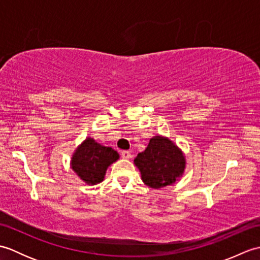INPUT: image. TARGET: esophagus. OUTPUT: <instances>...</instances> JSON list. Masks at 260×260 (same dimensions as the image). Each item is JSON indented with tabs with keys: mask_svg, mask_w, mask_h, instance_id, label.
Segmentation results:
<instances>
[{
	"mask_svg": "<svg viewBox=\"0 0 260 260\" xmlns=\"http://www.w3.org/2000/svg\"><path fill=\"white\" fill-rule=\"evenodd\" d=\"M121 157L125 159H129L132 157V154L129 151H123L121 152Z\"/></svg>",
	"mask_w": 260,
	"mask_h": 260,
	"instance_id": "esophagus-1",
	"label": "esophagus"
}]
</instances>
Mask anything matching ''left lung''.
<instances>
[{
  "label": "left lung",
  "mask_w": 260,
  "mask_h": 260,
  "mask_svg": "<svg viewBox=\"0 0 260 260\" xmlns=\"http://www.w3.org/2000/svg\"><path fill=\"white\" fill-rule=\"evenodd\" d=\"M142 180L153 189L175 183L185 169V157L180 148L168 137L154 136L144 152L134 159Z\"/></svg>",
  "instance_id": "left-lung-1"
}]
</instances>
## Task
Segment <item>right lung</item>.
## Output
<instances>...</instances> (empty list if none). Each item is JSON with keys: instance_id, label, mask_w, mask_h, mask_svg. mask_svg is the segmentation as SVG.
Instances as JSON below:
<instances>
[{"instance_id": "add662e5", "label": "right lung", "mask_w": 260, "mask_h": 260, "mask_svg": "<svg viewBox=\"0 0 260 260\" xmlns=\"http://www.w3.org/2000/svg\"><path fill=\"white\" fill-rule=\"evenodd\" d=\"M119 158L118 153L112 147L103 146L88 137L71 157V169L87 184L101 183L107 168Z\"/></svg>"}]
</instances>
